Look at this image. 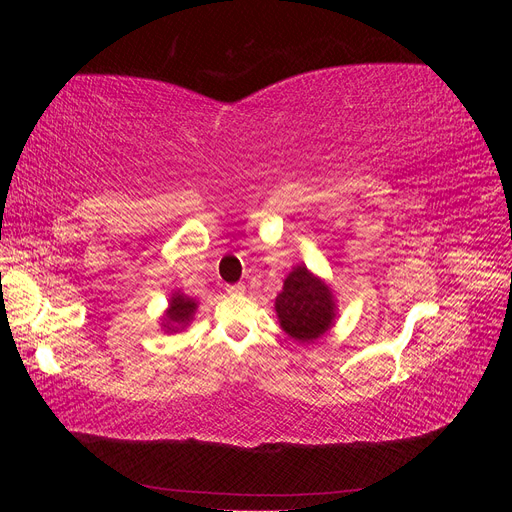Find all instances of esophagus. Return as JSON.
<instances>
[{
	"label": "esophagus",
	"mask_w": 512,
	"mask_h": 512,
	"mask_svg": "<svg viewBox=\"0 0 512 512\" xmlns=\"http://www.w3.org/2000/svg\"><path fill=\"white\" fill-rule=\"evenodd\" d=\"M228 294H243L245 292V286L243 284H235V286H228L226 288Z\"/></svg>",
	"instance_id": "34e87169"
}]
</instances>
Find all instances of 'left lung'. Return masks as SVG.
<instances>
[{
	"mask_svg": "<svg viewBox=\"0 0 512 512\" xmlns=\"http://www.w3.org/2000/svg\"><path fill=\"white\" fill-rule=\"evenodd\" d=\"M282 331L299 344H312L327 333L337 318L333 288L305 265L294 267L275 299Z\"/></svg>",
	"mask_w": 512,
	"mask_h": 512,
	"instance_id": "left-lung-1",
	"label": "left lung"
}]
</instances>
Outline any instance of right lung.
<instances>
[{
  "label": "right lung",
  "mask_w": 512,
  "mask_h": 512,
  "mask_svg": "<svg viewBox=\"0 0 512 512\" xmlns=\"http://www.w3.org/2000/svg\"><path fill=\"white\" fill-rule=\"evenodd\" d=\"M196 309H198L196 299H190L188 294L175 290L170 294L168 307L164 309V314L160 318V327L164 329V333H179L183 329H188V324L194 320Z\"/></svg>",
  "instance_id": "add662e5"
}]
</instances>
